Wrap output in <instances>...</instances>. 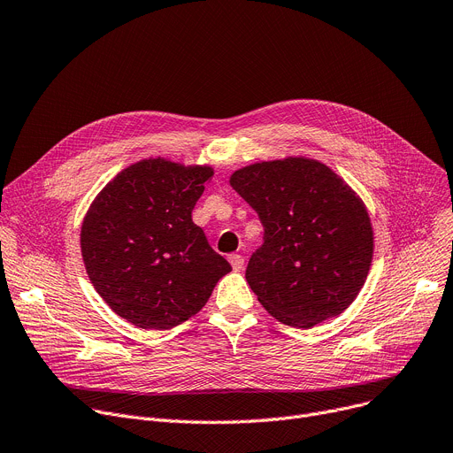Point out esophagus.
I'll return each instance as SVG.
<instances>
[{
	"label": "esophagus",
	"mask_w": 453,
	"mask_h": 453,
	"mask_svg": "<svg viewBox=\"0 0 453 453\" xmlns=\"http://www.w3.org/2000/svg\"><path fill=\"white\" fill-rule=\"evenodd\" d=\"M227 260L231 263V266H233L234 272H241V270L244 268V257L239 255V253H231V255L227 257Z\"/></svg>",
	"instance_id": "esophagus-1"
}]
</instances>
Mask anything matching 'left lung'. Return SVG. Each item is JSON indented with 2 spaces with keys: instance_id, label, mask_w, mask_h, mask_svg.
I'll list each match as a JSON object with an SVG mask.
<instances>
[{
  "instance_id": "1",
  "label": "left lung",
  "mask_w": 453,
  "mask_h": 453,
  "mask_svg": "<svg viewBox=\"0 0 453 453\" xmlns=\"http://www.w3.org/2000/svg\"><path fill=\"white\" fill-rule=\"evenodd\" d=\"M229 183L265 227L246 268L260 304L297 328L340 316L371 268L372 227L362 200L328 166L303 157L250 165Z\"/></svg>"
}]
</instances>
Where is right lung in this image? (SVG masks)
Wrapping results in <instances>:
<instances>
[{
    "instance_id": "add662e5",
    "label": "right lung",
    "mask_w": 453,
    "mask_h": 453,
    "mask_svg": "<svg viewBox=\"0 0 453 453\" xmlns=\"http://www.w3.org/2000/svg\"><path fill=\"white\" fill-rule=\"evenodd\" d=\"M211 176V166L145 159L95 198L81 231L82 258L117 316L139 328H173L200 312L231 272L193 222Z\"/></svg>"
}]
</instances>
